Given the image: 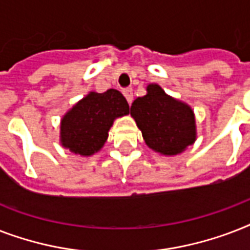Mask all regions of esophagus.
Here are the masks:
<instances>
[{"instance_id": "obj_1", "label": "esophagus", "mask_w": 250, "mask_h": 250, "mask_svg": "<svg viewBox=\"0 0 250 250\" xmlns=\"http://www.w3.org/2000/svg\"><path fill=\"white\" fill-rule=\"evenodd\" d=\"M123 94H125V97L127 98L128 104H131V102H132V100H133L132 88H125V89H123Z\"/></svg>"}]
</instances>
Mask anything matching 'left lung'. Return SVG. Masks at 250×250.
<instances>
[{"mask_svg":"<svg viewBox=\"0 0 250 250\" xmlns=\"http://www.w3.org/2000/svg\"><path fill=\"white\" fill-rule=\"evenodd\" d=\"M148 93L137 97L131 115L141 129L149 148L166 156L183 152L196 140L193 111L189 106L165 93L157 84L146 88Z\"/></svg>","mask_w":250,"mask_h":250,"instance_id":"left-lung-1","label":"left lung"}]
</instances>
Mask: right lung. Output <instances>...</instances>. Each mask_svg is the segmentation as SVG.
Masks as SVG:
<instances>
[{
  "instance_id": "add662e5",
  "label": "right lung",
  "mask_w": 250,
  "mask_h": 250,
  "mask_svg": "<svg viewBox=\"0 0 250 250\" xmlns=\"http://www.w3.org/2000/svg\"><path fill=\"white\" fill-rule=\"evenodd\" d=\"M128 113V102L119 90L90 92L62 119V145L80 156H92L105 144L114 119Z\"/></svg>"
}]
</instances>
